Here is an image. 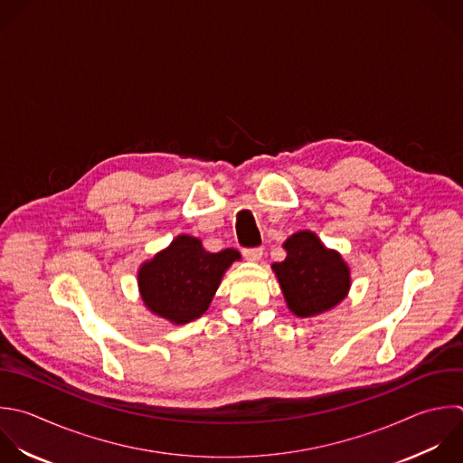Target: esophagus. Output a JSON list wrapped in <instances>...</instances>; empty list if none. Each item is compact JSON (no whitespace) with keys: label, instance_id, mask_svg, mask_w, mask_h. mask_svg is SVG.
I'll return each instance as SVG.
<instances>
[{"label":"esophagus","instance_id":"34e87169","mask_svg":"<svg viewBox=\"0 0 463 463\" xmlns=\"http://www.w3.org/2000/svg\"><path fill=\"white\" fill-rule=\"evenodd\" d=\"M242 255L246 260L250 262H257L262 259V248H248V250H242Z\"/></svg>","mask_w":463,"mask_h":463}]
</instances>
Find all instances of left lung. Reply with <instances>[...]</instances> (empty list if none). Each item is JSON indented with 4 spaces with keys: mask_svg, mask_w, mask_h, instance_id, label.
Masks as SVG:
<instances>
[{
    "mask_svg": "<svg viewBox=\"0 0 463 463\" xmlns=\"http://www.w3.org/2000/svg\"><path fill=\"white\" fill-rule=\"evenodd\" d=\"M282 248L286 259L271 264V269L293 315L317 317L347 297L351 269L342 255L326 248L315 232L300 230L289 235Z\"/></svg>",
    "mask_w": 463,
    "mask_h": 463,
    "instance_id": "1",
    "label": "left lung"
}]
</instances>
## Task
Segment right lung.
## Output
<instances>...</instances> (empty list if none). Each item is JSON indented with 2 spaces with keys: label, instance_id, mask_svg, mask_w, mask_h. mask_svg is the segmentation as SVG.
I'll use <instances>...</instances> for the list:
<instances>
[{
  "label": "right lung",
  "instance_id": "add662e5",
  "mask_svg": "<svg viewBox=\"0 0 463 463\" xmlns=\"http://www.w3.org/2000/svg\"><path fill=\"white\" fill-rule=\"evenodd\" d=\"M235 260H241V253L233 248L212 253L201 239L177 235L170 246L141 264L137 286L143 304L175 326L188 324L206 313Z\"/></svg>",
  "mask_w": 463,
  "mask_h": 463
}]
</instances>
